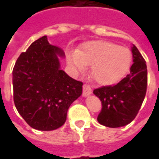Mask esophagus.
<instances>
[{
    "instance_id": "esophagus-1",
    "label": "esophagus",
    "mask_w": 159,
    "mask_h": 159,
    "mask_svg": "<svg viewBox=\"0 0 159 159\" xmlns=\"http://www.w3.org/2000/svg\"><path fill=\"white\" fill-rule=\"evenodd\" d=\"M92 93V89L90 88L89 85L88 84H84L83 88V96H88Z\"/></svg>"
}]
</instances>
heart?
Here are the masks:
<instances>
[{
  "mask_svg": "<svg viewBox=\"0 0 159 159\" xmlns=\"http://www.w3.org/2000/svg\"><path fill=\"white\" fill-rule=\"evenodd\" d=\"M131 61L129 49L107 41L86 42L69 57L70 64L76 70L81 71L85 65H91L93 79L102 85L120 81L129 69Z\"/></svg>",
  "mask_w": 159,
  "mask_h": 159,
  "instance_id": "1",
  "label": "heart"
}]
</instances>
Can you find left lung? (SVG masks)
<instances>
[{
    "instance_id": "1",
    "label": "left lung",
    "mask_w": 159,
    "mask_h": 159,
    "mask_svg": "<svg viewBox=\"0 0 159 159\" xmlns=\"http://www.w3.org/2000/svg\"><path fill=\"white\" fill-rule=\"evenodd\" d=\"M132 52L134 64L129 74L113 86H103L93 90L102 105L97 120L104 126L118 128L130 123L145 99L147 87L146 61L134 45Z\"/></svg>"
}]
</instances>
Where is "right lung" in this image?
<instances>
[{
  "label": "right lung",
  "instance_id": "add662e5",
  "mask_svg": "<svg viewBox=\"0 0 159 159\" xmlns=\"http://www.w3.org/2000/svg\"><path fill=\"white\" fill-rule=\"evenodd\" d=\"M65 53L44 36L31 43L12 70L14 104L35 129L50 131L66 123L67 111L83 92V83L60 69Z\"/></svg>",
  "mask_w": 159,
  "mask_h": 159
}]
</instances>
